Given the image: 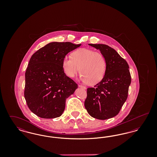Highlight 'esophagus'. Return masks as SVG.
<instances>
[{"label": "esophagus", "instance_id": "obj_1", "mask_svg": "<svg viewBox=\"0 0 157 157\" xmlns=\"http://www.w3.org/2000/svg\"><path fill=\"white\" fill-rule=\"evenodd\" d=\"M78 86H79V88H81L82 89H83V90H86V88L85 86H83L81 85H78Z\"/></svg>", "mask_w": 157, "mask_h": 157}]
</instances>
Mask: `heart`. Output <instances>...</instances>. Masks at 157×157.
<instances>
[{"instance_id": "b5f03b06", "label": "heart", "mask_w": 157, "mask_h": 157, "mask_svg": "<svg viewBox=\"0 0 157 157\" xmlns=\"http://www.w3.org/2000/svg\"><path fill=\"white\" fill-rule=\"evenodd\" d=\"M62 67L69 78H74L81 70V81L95 85L104 77L106 61L102 53L90 49L81 48L72 53L71 58H63Z\"/></svg>"}]
</instances>
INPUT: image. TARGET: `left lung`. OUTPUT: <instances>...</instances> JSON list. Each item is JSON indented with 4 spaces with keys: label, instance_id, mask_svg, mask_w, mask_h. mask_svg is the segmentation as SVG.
<instances>
[{
    "label": "left lung",
    "instance_id": "left-lung-1",
    "mask_svg": "<svg viewBox=\"0 0 157 157\" xmlns=\"http://www.w3.org/2000/svg\"><path fill=\"white\" fill-rule=\"evenodd\" d=\"M99 49L106 61L104 78L94 88L87 89L85 107L90 115L98 120L111 118L118 114L127 100L131 77L127 61L110 46L89 44Z\"/></svg>",
    "mask_w": 157,
    "mask_h": 157
}]
</instances>
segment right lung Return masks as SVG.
Returning a JSON list of instances; mask_svg holds the SVG:
<instances>
[{"instance_id":"obj_1","label":"right lung","mask_w":157,"mask_h":157,"mask_svg":"<svg viewBox=\"0 0 157 157\" xmlns=\"http://www.w3.org/2000/svg\"><path fill=\"white\" fill-rule=\"evenodd\" d=\"M71 42H51L30 58L25 72L24 96L30 111L51 119L61 116L67 98L78 85L65 74L62 61L67 53L79 47Z\"/></svg>"}]
</instances>
